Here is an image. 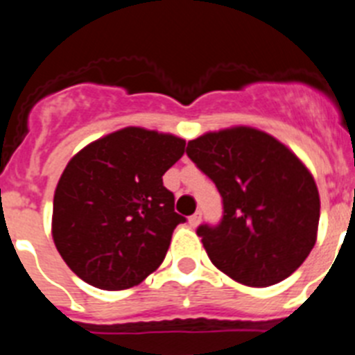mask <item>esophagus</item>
Here are the masks:
<instances>
[{"label":"esophagus","instance_id":"34e87169","mask_svg":"<svg viewBox=\"0 0 355 355\" xmlns=\"http://www.w3.org/2000/svg\"><path fill=\"white\" fill-rule=\"evenodd\" d=\"M200 218H202V213L196 211L192 216H190V218H188V222H190V225H192V227H197V225L200 224Z\"/></svg>","mask_w":355,"mask_h":355}]
</instances>
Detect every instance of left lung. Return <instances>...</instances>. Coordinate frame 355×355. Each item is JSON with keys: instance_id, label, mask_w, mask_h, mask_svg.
Segmentation results:
<instances>
[{"instance_id": "obj_1", "label": "left lung", "mask_w": 355, "mask_h": 355, "mask_svg": "<svg viewBox=\"0 0 355 355\" xmlns=\"http://www.w3.org/2000/svg\"><path fill=\"white\" fill-rule=\"evenodd\" d=\"M222 197V218L197 234L213 265L247 286L293 274L315 247L320 197L304 163L268 133L231 128L187 147Z\"/></svg>"}]
</instances>
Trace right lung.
Wrapping results in <instances>:
<instances>
[{
  "label": "right lung",
  "instance_id": "right-lung-1",
  "mask_svg": "<svg viewBox=\"0 0 355 355\" xmlns=\"http://www.w3.org/2000/svg\"><path fill=\"white\" fill-rule=\"evenodd\" d=\"M184 140L124 128L67 163L53 200V240L74 274L101 290H126L162 265L178 224L163 174Z\"/></svg>",
  "mask_w": 355,
  "mask_h": 355
}]
</instances>
